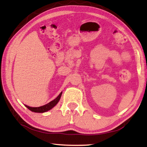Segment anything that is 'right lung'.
I'll list each match as a JSON object with an SVG mask.
<instances>
[{"instance_id": "add662e5", "label": "right lung", "mask_w": 147, "mask_h": 147, "mask_svg": "<svg viewBox=\"0 0 147 147\" xmlns=\"http://www.w3.org/2000/svg\"><path fill=\"white\" fill-rule=\"evenodd\" d=\"M62 92H61L60 94L57 96V97L54 99V100H52L51 102H50L49 103L45 104V105L42 106L40 107H30L27 105H24L27 108L32 111H34V112H36V113H43V112H46V111L50 110L53 107L55 106L59 100V99L61 98Z\"/></svg>"}]
</instances>
